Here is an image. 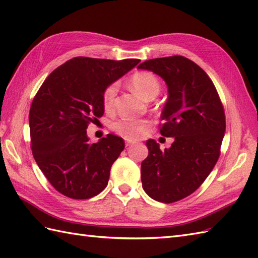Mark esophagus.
Returning <instances> with one entry per match:
<instances>
[{"label":"esophagus","instance_id":"34e87169","mask_svg":"<svg viewBox=\"0 0 258 258\" xmlns=\"http://www.w3.org/2000/svg\"><path fill=\"white\" fill-rule=\"evenodd\" d=\"M125 144H126V146H131L133 144V142L132 141H128V140H126L125 141Z\"/></svg>","mask_w":258,"mask_h":258}]
</instances>
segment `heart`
Masks as SVG:
<instances>
[{"instance_id":"b5f03b06","label":"heart","mask_w":258,"mask_h":258,"mask_svg":"<svg viewBox=\"0 0 258 258\" xmlns=\"http://www.w3.org/2000/svg\"><path fill=\"white\" fill-rule=\"evenodd\" d=\"M131 84L133 89L143 96L146 100H153L157 96L161 90V84L156 76L147 72V71H139L133 74L131 79ZM117 93V84L111 83L105 87L102 94V103L105 109H112L114 106L115 96ZM147 126L146 120L119 118L111 124V128L117 134L124 136L125 139H134L143 132Z\"/></svg>"}]
</instances>
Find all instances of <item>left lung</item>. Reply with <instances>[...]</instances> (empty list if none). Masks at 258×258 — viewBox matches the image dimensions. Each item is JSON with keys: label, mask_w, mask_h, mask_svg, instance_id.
Returning a JSON list of instances; mask_svg holds the SVG:
<instances>
[{"label": "left lung", "mask_w": 258, "mask_h": 258, "mask_svg": "<svg viewBox=\"0 0 258 258\" xmlns=\"http://www.w3.org/2000/svg\"><path fill=\"white\" fill-rule=\"evenodd\" d=\"M138 68L160 75L168 87L160 132L174 142L161 151L149 140V156L141 164L146 194L168 204L194 193L215 166L226 128L225 113L210 76L190 59L158 57Z\"/></svg>", "instance_id": "left-lung-1"}]
</instances>
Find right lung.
I'll list each match as a JSON object with an SVG mask.
<instances>
[{"instance_id":"obj_1","label":"right lung","mask_w":258,"mask_h":258,"mask_svg":"<svg viewBox=\"0 0 258 258\" xmlns=\"http://www.w3.org/2000/svg\"><path fill=\"white\" fill-rule=\"evenodd\" d=\"M141 62L78 56L55 69L33 98L29 122L36 164L59 193L87 200L106 187L123 139L107 134L91 144L90 123L103 116L105 87Z\"/></svg>"}]
</instances>
